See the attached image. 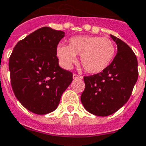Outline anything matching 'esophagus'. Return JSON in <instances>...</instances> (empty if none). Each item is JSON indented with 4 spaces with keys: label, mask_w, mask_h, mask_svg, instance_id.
Segmentation results:
<instances>
[{
    "label": "esophagus",
    "mask_w": 146,
    "mask_h": 146,
    "mask_svg": "<svg viewBox=\"0 0 146 146\" xmlns=\"http://www.w3.org/2000/svg\"><path fill=\"white\" fill-rule=\"evenodd\" d=\"M73 80L81 79V78H82V76H79V75H77V74H73Z\"/></svg>",
    "instance_id": "1"
}]
</instances>
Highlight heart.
Here are the masks:
<instances>
[{
    "instance_id": "1",
    "label": "heart",
    "mask_w": 146,
    "mask_h": 146,
    "mask_svg": "<svg viewBox=\"0 0 146 146\" xmlns=\"http://www.w3.org/2000/svg\"><path fill=\"white\" fill-rule=\"evenodd\" d=\"M57 56L65 68L69 69L80 54V62L90 73L102 72L110 65L116 53L113 42L98 36H77L69 40V45H58Z\"/></svg>"
}]
</instances>
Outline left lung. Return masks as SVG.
I'll return each mask as SVG.
<instances>
[{
    "label": "left lung",
    "instance_id": "1",
    "mask_svg": "<svg viewBox=\"0 0 146 146\" xmlns=\"http://www.w3.org/2000/svg\"><path fill=\"white\" fill-rule=\"evenodd\" d=\"M110 36L117 47L113 62L101 73L84 77L85 89L81 102L95 116H110L119 110L128 101L138 80V61L134 51L120 39Z\"/></svg>",
    "mask_w": 146,
    "mask_h": 146
}]
</instances>
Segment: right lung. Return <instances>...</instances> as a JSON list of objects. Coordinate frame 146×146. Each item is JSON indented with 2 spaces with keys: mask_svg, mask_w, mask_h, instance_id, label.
Returning a JSON list of instances; mask_svg holds the SVG:
<instances>
[{
  "mask_svg": "<svg viewBox=\"0 0 146 146\" xmlns=\"http://www.w3.org/2000/svg\"><path fill=\"white\" fill-rule=\"evenodd\" d=\"M64 36L63 31L40 28L18 42L9 58L15 95L32 113L53 112L73 80V73L58 65L56 50Z\"/></svg>",
  "mask_w": 146,
  "mask_h": 146,
  "instance_id": "1",
  "label": "right lung"
}]
</instances>
